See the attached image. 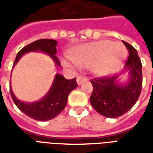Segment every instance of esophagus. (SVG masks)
<instances>
[{
	"label": "esophagus",
	"instance_id": "34e87169",
	"mask_svg": "<svg viewBox=\"0 0 153 153\" xmlns=\"http://www.w3.org/2000/svg\"><path fill=\"white\" fill-rule=\"evenodd\" d=\"M87 79L86 78H84V77L83 76H79L77 77V83H78V85H80V84H82V83L84 82V81H86Z\"/></svg>",
	"mask_w": 153,
	"mask_h": 153
}]
</instances>
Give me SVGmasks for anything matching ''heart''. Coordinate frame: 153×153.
<instances>
[{
  "label": "heart",
  "mask_w": 153,
  "mask_h": 153,
  "mask_svg": "<svg viewBox=\"0 0 153 153\" xmlns=\"http://www.w3.org/2000/svg\"><path fill=\"white\" fill-rule=\"evenodd\" d=\"M126 56V49L120 42L100 41L76 47L71 61L65 63L75 68L91 67L94 73L103 75L117 70Z\"/></svg>",
  "instance_id": "1"
}]
</instances>
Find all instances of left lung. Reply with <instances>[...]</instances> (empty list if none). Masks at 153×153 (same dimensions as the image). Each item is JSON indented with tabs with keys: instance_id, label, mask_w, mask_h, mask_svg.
Wrapping results in <instances>:
<instances>
[{
	"instance_id": "left-lung-1",
	"label": "left lung",
	"mask_w": 153,
	"mask_h": 153,
	"mask_svg": "<svg viewBox=\"0 0 153 153\" xmlns=\"http://www.w3.org/2000/svg\"><path fill=\"white\" fill-rule=\"evenodd\" d=\"M129 56L125 65L129 79L125 84H120L119 74L112 77H102L91 80L93 93L90 97L91 105L103 116L116 118L124 115L134 106L140 96L143 83L142 63L137 50L123 41Z\"/></svg>"
}]
</instances>
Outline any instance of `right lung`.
Masks as SVG:
<instances>
[{"instance_id":"obj_1","label":"right lung","mask_w":153,"mask_h":153,"mask_svg":"<svg viewBox=\"0 0 153 153\" xmlns=\"http://www.w3.org/2000/svg\"><path fill=\"white\" fill-rule=\"evenodd\" d=\"M56 46L57 42L52 39H40L35 41L19 51L15 57L13 67L16 65L21 56L29 51H42L50 56L57 66H60V60L56 56L57 52ZM77 86L76 78L66 79L61 74H56L48 93L42 99L38 102L31 103L23 102L15 96L12 92L11 86L10 87V91L14 102L22 112L36 120L47 121L55 118L65 109L69 94L72 90L77 88Z\"/></svg>"}]
</instances>
